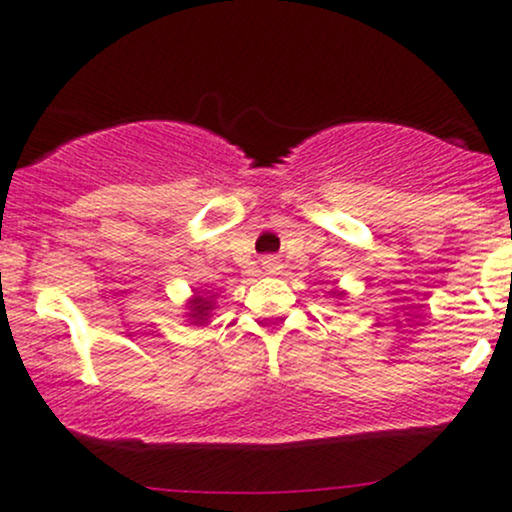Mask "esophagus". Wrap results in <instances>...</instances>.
Segmentation results:
<instances>
[{
  "label": "esophagus",
  "instance_id": "obj_1",
  "mask_svg": "<svg viewBox=\"0 0 512 512\" xmlns=\"http://www.w3.org/2000/svg\"><path fill=\"white\" fill-rule=\"evenodd\" d=\"M263 271L266 273H278L280 271V261L275 256L263 258Z\"/></svg>",
  "mask_w": 512,
  "mask_h": 512
}]
</instances>
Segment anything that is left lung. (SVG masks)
I'll return each mask as SVG.
<instances>
[{
    "label": "left lung",
    "mask_w": 512,
    "mask_h": 512,
    "mask_svg": "<svg viewBox=\"0 0 512 512\" xmlns=\"http://www.w3.org/2000/svg\"><path fill=\"white\" fill-rule=\"evenodd\" d=\"M341 295H343V292H341Z\"/></svg>",
    "instance_id": "obj_1"
}]
</instances>
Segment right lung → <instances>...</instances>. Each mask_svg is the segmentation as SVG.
Here are the masks:
<instances>
[{
    "mask_svg": "<svg viewBox=\"0 0 512 512\" xmlns=\"http://www.w3.org/2000/svg\"><path fill=\"white\" fill-rule=\"evenodd\" d=\"M188 304H191V314H188V317L193 319L195 326H203L205 321L210 319L212 297H203V295H198V292H195V297Z\"/></svg>",
    "mask_w": 512,
    "mask_h": 512,
    "instance_id": "right-lung-1",
    "label": "right lung"
}]
</instances>
